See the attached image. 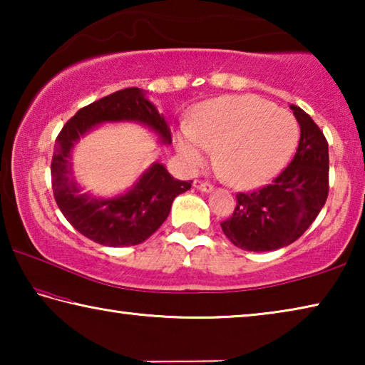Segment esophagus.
<instances>
[{
  "label": "esophagus",
  "mask_w": 365,
  "mask_h": 365,
  "mask_svg": "<svg viewBox=\"0 0 365 365\" xmlns=\"http://www.w3.org/2000/svg\"><path fill=\"white\" fill-rule=\"evenodd\" d=\"M195 188L196 190H200V191H211L212 190V185L209 183V182H206V180H200V178H197V180H195Z\"/></svg>",
  "instance_id": "1"
}]
</instances>
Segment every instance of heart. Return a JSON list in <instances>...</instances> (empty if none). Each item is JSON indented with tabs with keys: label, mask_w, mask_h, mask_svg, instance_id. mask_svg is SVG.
<instances>
[{
	"label": "heart",
	"mask_w": 365,
	"mask_h": 365,
	"mask_svg": "<svg viewBox=\"0 0 365 365\" xmlns=\"http://www.w3.org/2000/svg\"><path fill=\"white\" fill-rule=\"evenodd\" d=\"M298 127L287 110L259 96H222L195 110L177 138L178 153L196 170L217 148V165L235 187H256L274 177L296 146Z\"/></svg>",
	"instance_id": "obj_1"
}]
</instances>
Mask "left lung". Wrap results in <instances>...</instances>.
I'll list each match as a JSON object with an SVG mask.
<instances>
[{
	"mask_svg": "<svg viewBox=\"0 0 365 365\" xmlns=\"http://www.w3.org/2000/svg\"><path fill=\"white\" fill-rule=\"evenodd\" d=\"M301 128L298 150L272 183L237 195V206L222 230L246 251H274L304 233L329 196V143L311 115L289 104Z\"/></svg>",
	"mask_w": 365,
	"mask_h": 365,
	"instance_id": "left-lung-1",
	"label": "left lung"
}]
</instances>
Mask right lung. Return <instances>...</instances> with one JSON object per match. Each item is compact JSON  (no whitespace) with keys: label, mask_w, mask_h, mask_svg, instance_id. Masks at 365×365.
Masks as SVG:
<instances>
[{"label":"right lung","mask_w":365,"mask_h":365,"mask_svg":"<svg viewBox=\"0 0 365 365\" xmlns=\"http://www.w3.org/2000/svg\"><path fill=\"white\" fill-rule=\"evenodd\" d=\"M135 120L156 132L164 143H172L170 128L156 106L140 88H123L78 109L64 123L54 145L51 160L53 193L61 212L83 237L104 246L143 243L164 224L172 201L191 188V180H175L163 164H153L128 193L96 200L80 193L71 174V150L80 135L96 123Z\"/></svg>","instance_id":"obj_1"}]
</instances>
